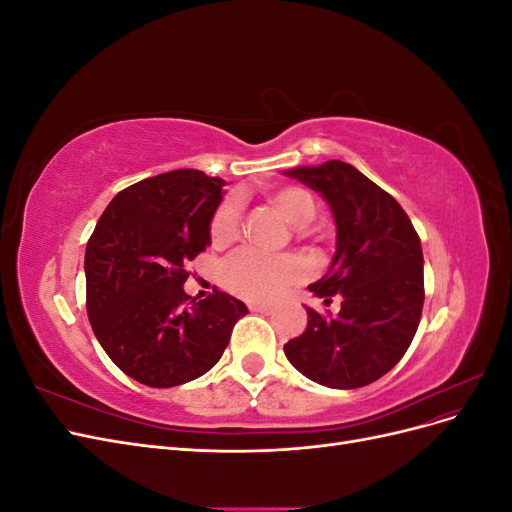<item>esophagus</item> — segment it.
Returning a JSON list of instances; mask_svg holds the SVG:
<instances>
[{
    "mask_svg": "<svg viewBox=\"0 0 512 512\" xmlns=\"http://www.w3.org/2000/svg\"><path fill=\"white\" fill-rule=\"evenodd\" d=\"M247 307H250V312H256V314H265V316L273 314V307H271V305H260V303H250V305H247Z\"/></svg>",
    "mask_w": 512,
    "mask_h": 512,
    "instance_id": "1",
    "label": "esophagus"
}]
</instances>
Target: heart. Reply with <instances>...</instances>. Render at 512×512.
<instances>
[{"label":"heart","instance_id":"heart-1","mask_svg":"<svg viewBox=\"0 0 512 512\" xmlns=\"http://www.w3.org/2000/svg\"><path fill=\"white\" fill-rule=\"evenodd\" d=\"M267 200L292 224L297 237H314L316 230L307 222L316 213V198L303 185L284 183L267 190ZM241 209L235 198H226L215 207L209 220V241L213 247H226L239 239ZM307 273L303 262L292 254H262L256 250H243L232 256L222 271V284L245 301L269 303L294 282L303 280Z\"/></svg>","mask_w":512,"mask_h":512}]
</instances>
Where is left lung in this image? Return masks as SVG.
Segmentation results:
<instances>
[{
	"label": "left lung",
	"mask_w": 512,
	"mask_h": 512,
	"mask_svg": "<svg viewBox=\"0 0 512 512\" xmlns=\"http://www.w3.org/2000/svg\"><path fill=\"white\" fill-rule=\"evenodd\" d=\"M320 192L337 224L329 271L309 286L339 314L307 309V329L284 346L303 376L329 389H359L391 371L421 322V239L397 200L354 166L329 160L288 170Z\"/></svg>",
	"instance_id": "left-lung-1"
}]
</instances>
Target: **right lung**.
<instances>
[{
    "instance_id": "add662e5",
    "label": "right lung",
    "mask_w": 512,
    "mask_h": 512,
    "mask_svg": "<svg viewBox=\"0 0 512 512\" xmlns=\"http://www.w3.org/2000/svg\"><path fill=\"white\" fill-rule=\"evenodd\" d=\"M224 181L179 168L121 190L85 250L87 316L111 361L153 389L190 382L220 361L247 307L222 290L198 301L185 269L209 245Z\"/></svg>"
}]
</instances>
